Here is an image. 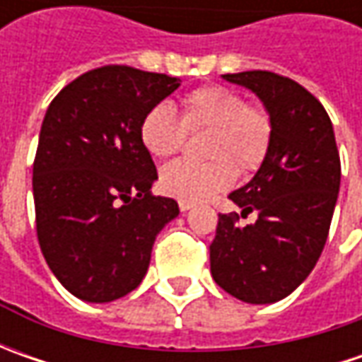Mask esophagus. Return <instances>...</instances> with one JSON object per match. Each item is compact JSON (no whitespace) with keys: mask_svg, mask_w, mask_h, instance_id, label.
I'll return each mask as SVG.
<instances>
[{"mask_svg":"<svg viewBox=\"0 0 362 362\" xmlns=\"http://www.w3.org/2000/svg\"><path fill=\"white\" fill-rule=\"evenodd\" d=\"M193 207V203H189V202H179V209L181 211H189Z\"/></svg>","mask_w":362,"mask_h":362,"instance_id":"obj_1","label":"esophagus"}]
</instances>
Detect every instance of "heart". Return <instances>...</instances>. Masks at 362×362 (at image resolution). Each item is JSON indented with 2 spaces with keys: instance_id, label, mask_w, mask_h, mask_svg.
Instances as JSON below:
<instances>
[{
  "instance_id": "obj_1",
  "label": "heart",
  "mask_w": 362,
  "mask_h": 362,
  "mask_svg": "<svg viewBox=\"0 0 362 362\" xmlns=\"http://www.w3.org/2000/svg\"><path fill=\"white\" fill-rule=\"evenodd\" d=\"M211 129L205 155L211 160H173L159 173V189L179 202L197 203L230 189L238 169L257 171L268 157L274 134L268 108L245 103L243 94L221 84H205L181 98V119L169 105L151 106L139 124V139L148 155L173 157L189 132Z\"/></svg>"
}]
</instances>
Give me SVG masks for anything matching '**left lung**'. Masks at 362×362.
<instances>
[{
    "label": "left lung",
    "mask_w": 362,
    "mask_h": 362,
    "mask_svg": "<svg viewBox=\"0 0 362 362\" xmlns=\"http://www.w3.org/2000/svg\"><path fill=\"white\" fill-rule=\"evenodd\" d=\"M256 92L274 122L272 146L254 179L230 193L242 216L219 214L209 245L211 276L233 298L270 304L286 298L313 272L327 243L341 187V157L320 100L270 70L223 74Z\"/></svg>",
    "instance_id": "1"
}]
</instances>
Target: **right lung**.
<instances>
[{
	"instance_id": "1",
	"label": "right lung",
	"mask_w": 362,
	"mask_h": 362,
	"mask_svg": "<svg viewBox=\"0 0 362 362\" xmlns=\"http://www.w3.org/2000/svg\"><path fill=\"white\" fill-rule=\"evenodd\" d=\"M181 80L108 64L49 103L34 159L35 233L49 270L86 302H112L145 278L155 238L179 216L153 195L157 167L139 124Z\"/></svg>"
}]
</instances>
